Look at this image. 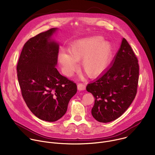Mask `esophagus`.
Returning <instances> with one entry per match:
<instances>
[{
	"instance_id": "esophagus-1",
	"label": "esophagus",
	"mask_w": 155,
	"mask_h": 155,
	"mask_svg": "<svg viewBox=\"0 0 155 155\" xmlns=\"http://www.w3.org/2000/svg\"><path fill=\"white\" fill-rule=\"evenodd\" d=\"M77 89L80 91H83L86 89V86L83 83H78L77 85Z\"/></svg>"
}]
</instances>
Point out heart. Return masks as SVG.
Instances as JSON below:
<instances>
[{"mask_svg":"<svg viewBox=\"0 0 155 155\" xmlns=\"http://www.w3.org/2000/svg\"><path fill=\"white\" fill-rule=\"evenodd\" d=\"M68 54L61 52L58 62L63 73L70 76L77 67V62L81 60V68L89 77H94L102 74L108 67L112 54L111 44L99 35L78 39L71 43Z\"/></svg>","mask_w":155,"mask_h":155,"instance_id":"obj_1","label":"heart"}]
</instances>
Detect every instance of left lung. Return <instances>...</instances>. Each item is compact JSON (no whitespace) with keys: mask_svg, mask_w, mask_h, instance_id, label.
Masks as SVG:
<instances>
[{"mask_svg":"<svg viewBox=\"0 0 155 155\" xmlns=\"http://www.w3.org/2000/svg\"><path fill=\"white\" fill-rule=\"evenodd\" d=\"M139 75L137 58L123 38L110 67L86 86L95 99L93 117L99 122L108 123L121 116L136 97Z\"/></svg>","mask_w":155,"mask_h":155,"instance_id":"1","label":"left lung"}]
</instances>
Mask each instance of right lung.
I'll list each match as a JSON object with an SVG mask.
<instances>
[{"mask_svg":"<svg viewBox=\"0 0 155 155\" xmlns=\"http://www.w3.org/2000/svg\"><path fill=\"white\" fill-rule=\"evenodd\" d=\"M56 30L51 28L28 40L16 68L27 106L37 118L49 122L64 116L77 91L76 83L61 75L56 68L59 44L51 37Z\"/></svg>","mask_w":155,"mask_h":155,"instance_id":"right-lung-1","label":"right lung"}]
</instances>
